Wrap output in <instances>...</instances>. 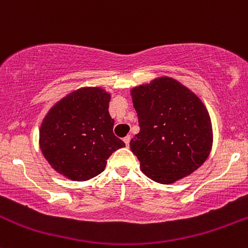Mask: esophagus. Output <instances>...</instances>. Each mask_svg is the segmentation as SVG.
Here are the masks:
<instances>
[{"label": "esophagus", "mask_w": 248, "mask_h": 248, "mask_svg": "<svg viewBox=\"0 0 248 248\" xmlns=\"http://www.w3.org/2000/svg\"><path fill=\"white\" fill-rule=\"evenodd\" d=\"M124 144H126V146H128V145H129V141H131V137H129V136L124 137Z\"/></svg>", "instance_id": "34e87169"}]
</instances>
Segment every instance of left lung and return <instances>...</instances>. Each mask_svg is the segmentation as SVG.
I'll list each match as a JSON object with an SVG mask.
<instances>
[{
  "instance_id": "left-lung-1",
  "label": "left lung",
  "mask_w": 248,
  "mask_h": 248,
  "mask_svg": "<svg viewBox=\"0 0 248 248\" xmlns=\"http://www.w3.org/2000/svg\"><path fill=\"white\" fill-rule=\"evenodd\" d=\"M140 132L129 142L141 171L154 181L174 184L209 157L211 119L194 92L169 77L131 90Z\"/></svg>"
}]
</instances>
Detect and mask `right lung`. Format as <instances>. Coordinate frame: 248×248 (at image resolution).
Segmentation results:
<instances>
[{
	"mask_svg": "<svg viewBox=\"0 0 248 248\" xmlns=\"http://www.w3.org/2000/svg\"><path fill=\"white\" fill-rule=\"evenodd\" d=\"M110 97L102 87H81L47 111L39 129V146L55 171L86 181L101 174L112 152L124 146L112 133Z\"/></svg>",
	"mask_w": 248,
	"mask_h": 248,
	"instance_id": "add662e5",
	"label": "right lung"
}]
</instances>
